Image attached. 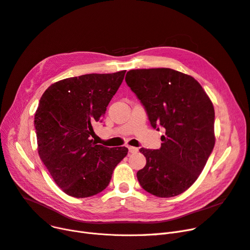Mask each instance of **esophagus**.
<instances>
[{
  "mask_svg": "<svg viewBox=\"0 0 250 250\" xmlns=\"http://www.w3.org/2000/svg\"><path fill=\"white\" fill-rule=\"evenodd\" d=\"M128 150L130 153H134V152H137L138 151V148L137 147H134V146H129L128 147Z\"/></svg>",
  "mask_w": 250,
  "mask_h": 250,
  "instance_id": "1",
  "label": "esophagus"
}]
</instances>
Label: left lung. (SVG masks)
I'll return each instance as SVG.
<instances>
[{
    "label": "left lung",
    "instance_id": "obj_1",
    "mask_svg": "<svg viewBox=\"0 0 250 250\" xmlns=\"http://www.w3.org/2000/svg\"><path fill=\"white\" fill-rule=\"evenodd\" d=\"M125 80L151 126L166 129L160 149H139L146 159L139 184L159 197L179 195L196 181L215 146L213 104L197 80L170 68L130 70Z\"/></svg>",
    "mask_w": 250,
    "mask_h": 250
}]
</instances>
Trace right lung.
Listing matches in <instances>:
<instances>
[{
    "mask_svg": "<svg viewBox=\"0 0 250 250\" xmlns=\"http://www.w3.org/2000/svg\"><path fill=\"white\" fill-rule=\"evenodd\" d=\"M126 70L57 81L43 92L34 115L38 151L55 183L66 194L84 198L109 185L128 148L97 145L93 124L120 87Z\"/></svg>",
    "mask_w": 250,
    "mask_h": 250,
    "instance_id": "add662e5",
    "label": "right lung"
}]
</instances>
